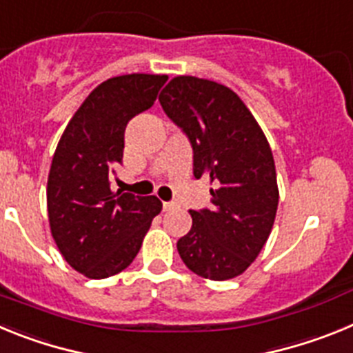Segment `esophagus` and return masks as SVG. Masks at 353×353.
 <instances>
[{
    "mask_svg": "<svg viewBox=\"0 0 353 353\" xmlns=\"http://www.w3.org/2000/svg\"><path fill=\"white\" fill-rule=\"evenodd\" d=\"M162 208H164V210H171V208H174V203H170V201H164V203H162Z\"/></svg>",
    "mask_w": 353,
    "mask_h": 353,
    "instance_id": "34e87169",
    "label": "esophagus"
}]
</instances>
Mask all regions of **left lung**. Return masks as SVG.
<instances>
[{"label": "left lung", "mask_w": 353, "mask_h": 353, "mask_svg": "<svg viewBox=\"0 0 353 353\" xmlns=\"http://www.w3.org/2000/svg\"><path fill=\"white\" fill-rule=\"evenodd\" d=\"M159 102L191 141L196 179L214 183L212 208L191 210V232L176 242L180 258L205 279H233L256 260L276 219L269 141L242 99L215 81L176 76Z\"/></svg>", "instance_id": "obj_1"}]
</instances>
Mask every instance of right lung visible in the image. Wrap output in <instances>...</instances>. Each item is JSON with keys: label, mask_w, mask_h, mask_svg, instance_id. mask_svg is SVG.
Masks as SVG:
<instances>
[{"label": "right lung", "mask_w": 353, "mask_h": 353, "mask_svg": "<svg viewBox=\"0 0 353 353\" xmlns=\"http://www.w3.org/2000/svg\"><path fill=\"white\" fill-rule=\"evenodd\" d=\"M168 76L127 74L84 99L56 146L48 179L52 239L72 269L104 279L127 269L162 203L155 196L113 192L109 176L123 159L130 118L152 108Z\"/></svg>", "instance_id": "add662e5"}]
</instances>
